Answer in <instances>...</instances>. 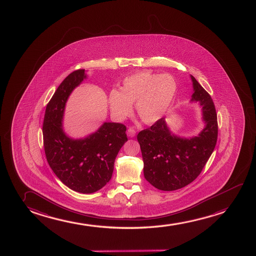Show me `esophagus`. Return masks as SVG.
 I'll return each mask as SVG.
<instances>
[{"instance_id":"esophagus-1","label":"esophagus","mask_w":256,"mask_h":256,"mask_svg":"<svg viewBox=\"0 0 256 256\" xmlns=\"http://www.w3.org/2000/svg\"><path fill=\"white\" fill-rule=\"evenodd\" d=\"M127 135L129 136L130 138L135 137V135H136V130L134 128H129L128 130H127Z\"/></svg>"}]
</instances>
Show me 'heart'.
<instances>
[{
	"label": "heart",
	"instance_id": "b5f03b06",
	"mask_svg": "<svg viewBox=\"0 0 256 256\" xmlns=\"http://www.w3.org/2000/svg\"><path fill=\"white\" fill-rule=\"evenodd\" d=\"M176 92V80L171 74L141 71L126 77L121 91H110L108 104L112 115L122 120L130 115L136 102L140 118L151 124L166 114Z\"/></svg>",
	"mask_w": 256,
	"mask_h": 256
}]
</instances>
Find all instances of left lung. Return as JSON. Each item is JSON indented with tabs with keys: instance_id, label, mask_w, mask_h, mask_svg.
<instances>
[{
	"instance_id": "8db88e82",
	"label": "left lung",
	"mask_w": 256,
	"mask_h": 256,
	"mask_svg": "<svg viewBox=\"0 0 256 256\" xmlns=\"http://www.w3.org/2000/svg\"><path fill=\"white\" fill-rule=\"evenodd\" d=\"M190 77L194 88L191 101L202 105L206 122L199 135L190 138L177 137L171 134L164 118L138 134L144 178L160 190H176L192 182L216 146L218 127L215 105L209 93L194 76Z\"/></svg>"
}]
</instances>
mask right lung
I'll use <instances>...</instances> for the list:
<instances>
[{"label": "right lung", "instance_id": "obj_1", "mask_svg": "<svg viewBox=\"0 0 256 256\" xmlns=\"http://www.w3.org/2000/svg\"><path fill=\"white\" fill-rule=\"evenodd\" d=\"M85 78V69H78L58 86L46 108L43 140L47 162L58 179L72 190L90 194L112 179L116 157L128 138L126 126L119 122H104L82 140L66 135L62 128L66 102Z\"/></svg>", "mask_w": 256, "mask_h": 256}]
</instances>
